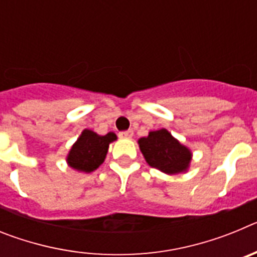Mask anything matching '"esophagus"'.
<instances>
[{
    "mask_svg": "<svg viewBox=\"0 0 257 257\" xmlns=\"http://www.w3.org/2000/svg\"><path fill=\"white\" fill-rule=\"evenodd\" d=\"M134 135V131L133 130H127V131H121V133L118 134V136L119 138H122V139H131Z\"/></svg>",
    "mask_w": 257,
    "mask_h": 257,
    "instance_id": "esophagus-1",
    "label": "esophagus"
}]
</instances>
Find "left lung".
Returning <instances> with one entry per match:
<instances>
[{
  "instance_id": "8db88e82",
  "label": "left lung",
  "mask_w": 257,
  "mask_h": 257,
  "mask_svg": "<svg viewBox=\"0 0 257 257\" xmlns=\"http://www.w3.org/2000/svg\"><path fill=\"white\" fill-rule=\"evenodd\" d=\"M139 147L149 166L166 174H179L189 166L190 151L165 128L151 131L147 138L139 139Z\"/></svg>"
}]
</instances>
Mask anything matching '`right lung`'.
Returning a JSON list of instances; mask_svg holds the SVG:
<instances>
[{
    "label": "right lung",
    "mask_w": 257,
    "mask_h": 257,
    "mask_svg": "<svg viewBox=\"0 0 257 257\" xmlns=\"http://www.w3.org/2000/svg\"><path fill=\"white\" fill-rule=\"evenodd\" d=\"M117 139L115 134L100 136L91 130H83L68 154V163L81 172H91L104 162L109 143Z\"/></svg>",
    "instance_id": "obj_1"
}]
</instances>
